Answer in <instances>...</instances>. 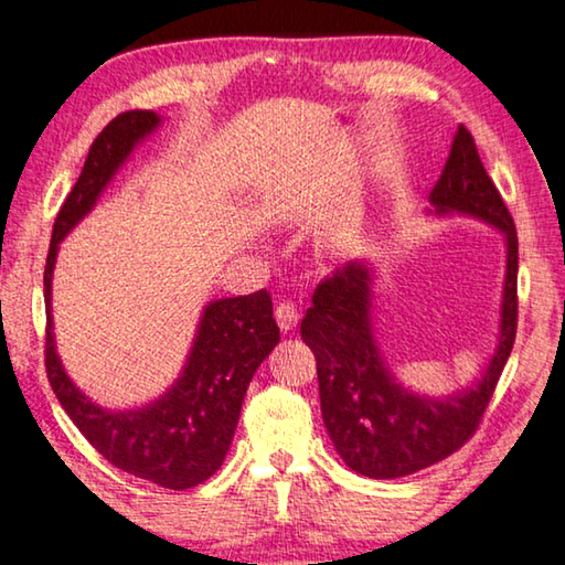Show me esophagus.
<instances>
[{
    "mask_svg": "<svg viewBox=\"0 0 565 565\" xmlns=\"http://www.w3.org/2000/svg\"><path fill=\"white\" fill-rule=\"evenodd\" d=\"M275 320H277V326H280L282 332H290V330L300 322L298 305L290 302V300H282V302L275 308Z\"/></svg>",
    "mask_w": 565,
    "mask_h": 565,
    "instance_id": "obj_1",
    "label": "esophagus"
}]
</instances>
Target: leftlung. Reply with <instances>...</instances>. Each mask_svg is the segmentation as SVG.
Listing matches in <instances>:
<instances>
[{
    "instance_id": "obj_1",
    "label": "left lung",
    "mask_w": 565,
    "mask_h": 565,
    "mask_svg": "<svg viewBox=\"0 0 565 565\" xmlns=\"http://www.w3.org/2000/svg\"><path fill=\"white\" fill-rule=\"evenodd\" d=\"M436 212H466L503 230L508 245L501 338L476 387L450 397L415 395L385 367L370 322V270L348 263L312 292L300 335L318 363L322 420L348 468L367 478H401L463 448L491 403L518 326V235L501 192L460 125L430 192Z\"/></svg>"
}]
</instances>
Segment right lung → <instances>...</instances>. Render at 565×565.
<instances>
[{"mask_svg":"<svg viewBox=\"0 0 565 565\" xmlns=\"http://www.w3.org/2000/svg\"><path fill=\"white\" fill-rule=\"evenodd\" d=\"M160 125L150 109L117 115L89 147L79 180L64 200L52 227L44 265V367L64 413L92 448L115 468L150 480L154 486L184 491L215 473L233 443L239 408L255 370L280 343L267 290L210 302L202 312L195 345L182 375L160 401L140 411L109 413L82 395L64 373L52 335V270L62 237L95 207L132 147Z\"/></svg>","mask_w":565,"mask_h":565,"instance_id":"1","label":"right lung"}]
</instances>
